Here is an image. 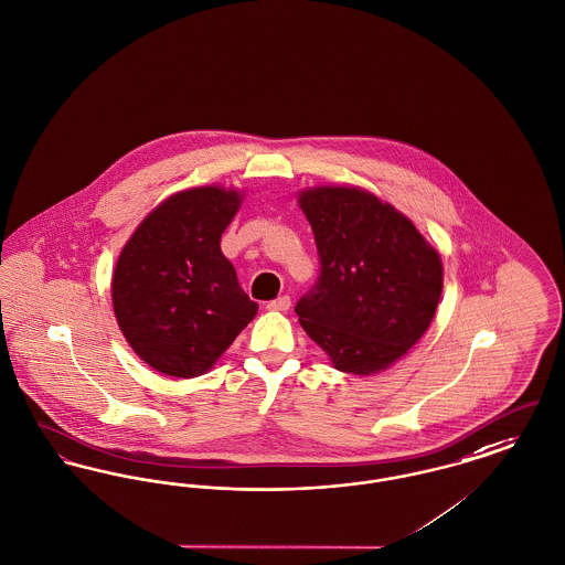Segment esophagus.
<instances>
[{"label": "esophagus", "mask_w": 565, "mask_h": 565, "mask_svg": "<svg viewBox=\"0 0 565 565\" xmlns=\"http://www.w3.org/2000/svg\"><path fill=\"white\" fill-rule=\"evenodd\" d=\"M290 305H292V300H290L288 295H284V297L268 300V302H266V309H268V311H288Z\"/></svg>", "instance_id": "esophagus-1"}]
</instances>
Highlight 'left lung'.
<instances>
[{"instance_id":"8db88e82","label":"left lung","mask_w":565,"mask_h":565,"mask_svg":"<svg viewBox=\"0 0 565 565\" xmlns=\"http://www.w3.org/2000/svg\"><path fill=\"white\" fill-rule=\"evenodd\" d=\"M320 275L295 311L339 371L369 375L398 361L429 329L441 297L439 254L416 226L356 188L299 196Z\"/></svg>"}]
</instances>
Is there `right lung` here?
<instances>
[{"label":"right lung","mask_w":565,"mask_h":565,"mask_svg":"<svg viewBox=\"0 0 565 565\" xmlns=\"http://www.w3.org/2000/svg\"><path fill=\"white\" fill-rule=\"evenodd\" d=\"M238 206L233 190L179 192L145 217L117 260V322L134 352L160 373L209 371L258 311L220 249Z\"/></svg>","instance_id":"1"}]
</instances>
